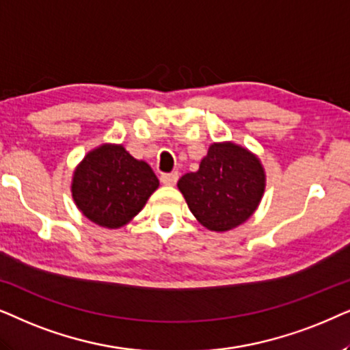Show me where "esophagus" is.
Listing matches in <instances>:
<instances>
[{"mask_svg": "<svg viewBox=\"0 0 350 350\" xmlns=\"http://www.w3.org/2000/svg\"><path fill=\"white\" fill-rule=\"evenodd\" d=\"M160 179L165 185H174L179 179V172H165V174H161Z\"/></svg>", "mask_w": 350, "mask_h": 350, "instance_id": "obj_1", "label": "esophagus"}]
</instances>
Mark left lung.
<instances>
[{
  "instance_id": "left-lung-1",
  "label": "left lung",
  "mask_w": 350,
  "mask_h": 350,
  "mask_svg": "<svg viewBox=\"0 0 350 350\" xmlns=\"http://www.w3.org/2000/svg\"><path fill=\"white\" fill-rule=\"evenodd\" d=\"M190 211L202 226L226 232L245 222L262 198L265 174L253 153L235 144H213L198 171L179 179Z\"/></svg>"
}]
</instances>
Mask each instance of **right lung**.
<instances>
[{
  "mask_svg": "<svg viewBox=\"0 0 350 350\" xmlns=\"http://www.w3.org/2000/svg\"><path fill=\"white\" fill-rule=\"evenodd\" d=\"M158 184L146 161L133 158L121 146H102L77 167L72 193L88 219L118 229L141 211Z\"/></svg>",
  "mask_w": 350,
  "mask_h": 350,
  "instance_id": "obj_1",
  "label": "right lung"
}]
</instances>
